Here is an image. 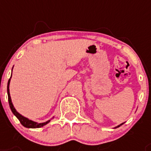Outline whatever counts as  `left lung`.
<instances>
[{
    "instance_id": "1",
    "label": "left lung",
    "mask_w": 151,
    "mask_h": 151,
    "mask_svg": "<svg viewBox=\"0 0 151 151\" xmlns=\"http://www.w3.org/2000/svg\"><path fill=\"white\" fill-rule=\"evenodd\" d=\"M124 122H123V123H122V124H120L119 125H117V126L114 127V129H116V128H118V127H119V126H121V125H122V124H124Z\"/></svg>"
}]
</instances>
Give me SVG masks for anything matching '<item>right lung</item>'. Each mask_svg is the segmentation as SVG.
Returning <instances> with one entry per match:
<instances>
[{
    "label": "right lung",
    "mask_w": 151,
    "mask_h": 151,
    "mask_svg": "<svg viewBox=\"0 0 151 151\" xmlns=\"http://www.w3.org/2000/svg\"><path fill=\"white\" fill-rule=\"evenodd\" d=\"M13 69V67H12ZM11 78H12V76H11L10 79L8 80V86H7V92H8V103H9V106H10V108L12 113L14 114L15 117H17L19 121L20 122V123L23 125L26 128H28V129H37V128H41V127L45 126V124H47L48 123L50 122L52 118H54V117L51 118L50 120H48L47 122H42V123H38V122H34V121H32V120L29 119V118H27V117H24V116H22V114H20L18 112L17 110H15V106L13 105L12 102V99H11V96H10V90H9V85H10V81H11Z\"/></svg>",
    "instance_id": "add662e5"
}]
</instances>
